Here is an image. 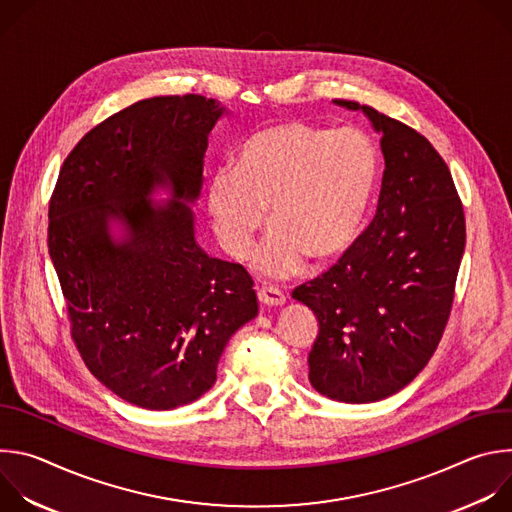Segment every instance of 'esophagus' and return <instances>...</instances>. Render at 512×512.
I'll use <instances>...</instances> for the list:
<instances>
[{
	"label": "esophagus",
	"mask_w": 512,
	"mask_h": 512,
	"mask_svg": "<svg viewBox=\"0 0 512 512\" xmlns=\"http://www.w3.org/2000/svg\"><path fill=\"white\" fill-rule=\"evenodd\" d=\"M257 298H259V302H261L263 306H269V308H279V306L285 304L283 291H279V289H275V287H261V289L257 291Z\"/></svg>",
	"instance_id": "34e87169"
}]
</instances>
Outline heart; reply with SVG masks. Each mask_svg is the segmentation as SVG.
Returning a JSON list of instances; mask_svg holds the SVG:
<instances>
[{
    "label": "heart",
    "mask_w": 512,
    "mask_h": 512,
    "mask_svg": "<svg viewBox=\"0 0 512 512\" xmlns=\"http://www.w3.org/2000/svg\"><path fill=\"white\" fill-rule=\"evenodd\" d=\"M379 160L369 137L342 127L320 129L279 121L251 131L237 150V166L216 168L204 204L221 249L241 259L255 231L273 223L251 253V269L279 279L312 259H340L360 237Z\"/></svg>",
    "instance_id": "1"
}]
</instances>
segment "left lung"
Masks as SVG:
<instances>
[{"label":"left lung","mask_w":512,"mask_h":512,"mask_svg":"<svg viewBox=\"0 0 512 512\" xmlns=\"http://www.w3.org/2000/svg\"><path fill=\"white\" fill-rule=\"evenodd\" d=\"M381 135L385 158L377 216L324 275L294 289L318 318L310 383L340 403L399 393L429 362L450 318L466 247L452 174L415 129L354 101Z\"/></svg>","instance_id":"1"}]
</instances>
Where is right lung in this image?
I'll return each mask as SVG.
<instances>
[{
    "instance_id": "obj_1",
    "label": "right lung",
    "mask_w": 512,
    "mask_h": 512,
    "mask_svg": "<svg viewBox=\"0 0 512 512\" xmlns=\"http://www.w3.org/2000/svg\"><path fill=\"white\" fill-rule=\"evenodd\" d=\"M225 115L202 95L137 101L77 143L50 200L48 253L72 338L89 371L143 409L202 397L259 310L251 275L196 241L202 158Z\"/></svg>"
}]
</instances>
